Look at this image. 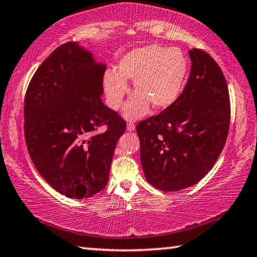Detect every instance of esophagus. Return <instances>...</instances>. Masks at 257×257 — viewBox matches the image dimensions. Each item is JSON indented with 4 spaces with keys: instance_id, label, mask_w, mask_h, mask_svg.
<instances>
[{
    "instance_id": "esophagus-1",
    "label": "esophagus",
    "mask_w": 257,
    "mask_h": 257,
    "mask_svg": "<svg viewBox=\"0 0 257 257\" xmlns=\"http://www.w3.org/2000/svg\"><path fill=\"white\" fill-rule=\"evenodd\" d=\"M135 127H136V125H135V123L132 122V121L127 123V129L129 130V132H133V130H135Z\"/></svg>"
}]
</instances>
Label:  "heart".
<instances>
[{
  "mask_svg": "<svg viewBox=\"0 0 257 257\" xmlns=\"http://www.w3.org/2000/svg\"><path fill=\"white\" fill-rule=\"evenodd\" d=\"M188 75V60L179 49L149 45L134 50L120 60L118 71L107 70L104 75L107 103L119 108L128 93L125 80H134L137 95L124 107L127 118L146 114L152 104L163 110L177 102Z\"/></svg>",
  "mask_w": 257,
  "mask_h": 257,
  "instance_id": "b5f03b06",
  "label": "heart"
}]
</instances>
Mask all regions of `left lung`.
<instances>
[{"label":"left lung","instance_id":"left-lung-1","mask_svg":"<svg viewBox=\"0 0 257 257\" xmlns=\"http://www.w3.org/2000/svg\"><path fill=\"white\" fill-rule=\"evenodd\" d=\"M190 75L175 104L137 124L147 181L163 191L193 186L213 168L230 124L228 85L217 63L199 49L189 51Z\"/></svg>","mask_w":257,"mask_h":257}]
</instances>
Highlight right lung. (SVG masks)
I'll return each mask as SVG.
<instances>
[{"label": "right lung", "instance_id": "obj_1", "mask_svg": "<svg viewBox=\"0 0 257 257\" xmlns=\"http://www.w3.org/2000/svg\"><path fill=\"white\" fill-rule=\"evenodd\" d=\"M105 66L76 42L52 52L30 80L24 132L28 153L47 184L70 198L105 188L125 121L104 105Z\"/></svg>", "mask_w": 257, "mask_h": 257}]
</instances>
